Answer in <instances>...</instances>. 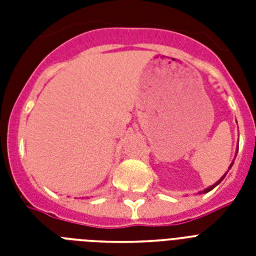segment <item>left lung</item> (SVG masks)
<instances>
[{
    "mask_svg": "<svg viewBox=\"0 0 256 256\" xmlns=\"http://www.w3.org/2000/svg\"><path fill=\"white\" fill-rule=\"evenodd\" d=\"M232 164H234V160H232V162H231V164H230V168H228V170H230V168H231V166H232ZM228 170H227V172H228ZM227 172H224V175H223L222 178L219 179L218 182H216V183H214V184H212V186L207 187V188H204V190H203V191H200V192H202V194H206V192H208V191H211V190H212V188H214V187H216V186H218L219 183L222 182L223 179H224V176H226V174H227ZM200 192H199V194H200Z\"/></svg>",
    "mask_w": 256,
    "mask_h": 256,
    "instance_id": "obj_1",
    "label": "left lung"
}]
</instances>
